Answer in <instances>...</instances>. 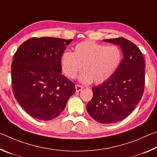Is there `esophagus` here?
I'll return each mask as SVG.
<instances>
[{
    "label": "esophagus",
    "mask_w": 157,
    "mask_h": 157,
    "mask_svg": "<svg viewBox=\"0 0 157 157\" xmlns=\"http://www.w3.org/2000/svg\"><path fill=\"white\" fill-rule=\"evenodd\" d=\"M82 89H83V86H80V85H78V84H76V85H75V90H76V92H79Z\"/></svg>",
    "instance_id": "obj_1"
}]
</instances>
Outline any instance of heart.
Wrapping results in <instances>:
<instances>
[{"label":"heart","mask_w":157,"mask_h":157,"mask_svg":"<svg viewBox=\"0 0 157 157\" xmlns=\"http://www.w3.org/2000/svg\"><path fill=\"white\" fill-rule=\"evenodd\" d=\"M122 59L120 48L116 46L100 44L93 41H85L77 44L74 52H64L61 57L63 73L74 79L81 71L79 81L83 84H101L113 75Z\"/></svg>","instance_id":"b5f03b06"}]
</instances>
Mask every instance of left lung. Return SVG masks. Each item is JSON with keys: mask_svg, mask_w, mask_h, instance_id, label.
Segmentation results:
<instances>
[{"mask_svg": "<svg viewBox=\"0 0 157 157\" xmlns=\"http://www.w3.org/2000/svg\"><path fill=\"white\" fill-rule=\"evenodd\" d=\"M103 41L120 46L123 58L107 80L92 87L86 109L94 120L109 124L123 120L139 104L144 91L145 62L139 48L127 39Z\"/></svg>", "mask_w": 157, "mask_h": 157, "instance_id": "8db88e82", "label": "left lung"}]
</instances>
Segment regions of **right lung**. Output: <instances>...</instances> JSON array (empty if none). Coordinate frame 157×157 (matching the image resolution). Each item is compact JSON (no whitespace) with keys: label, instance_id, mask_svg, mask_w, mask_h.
<instances>
[{"label":"right lung","instance_id":"1","mask_svg":"<svg viewBox=\"0 0 157 157\" xmlns=\"http://www.w3.org/2000/svg\"><path fill=\"white\" fill-rule=\"evenodd\" d=\"M73 40L31 38L21 45L12 63L13 94L26 112L49 121L62 112L75 85L62 74L61 57Z\"/></svg>","mask_w":157,"mask_h":157}]
</instances>
